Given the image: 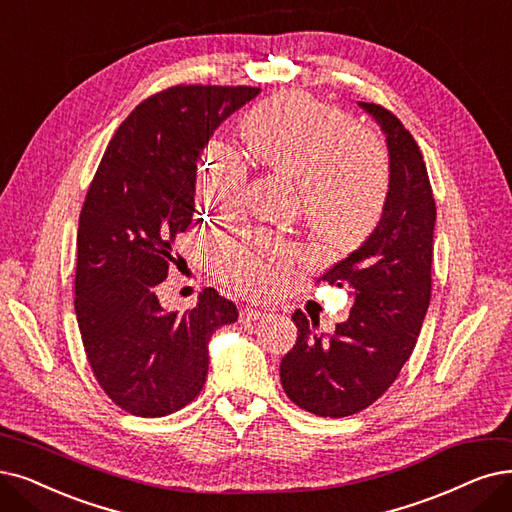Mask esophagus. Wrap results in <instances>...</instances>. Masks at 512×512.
Segmentation results:
<instances>
[{"label":"esophagus","instance_id":"obj_1","mask_svg":"<svg viewBox=\"0 0 512 512\" xmlns=\"http://www.w3.org/2000/svg\"><path fill=\"white\" fill-rule=\"evenodd\" d=\"M260 317H264V311L254 309V306H243V309L239 311V321H241V323H245V321H256V319H260Z\"/></svg>","mask_w":512,"mask_h":512}]
</instances>
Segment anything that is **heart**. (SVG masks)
I'll return each instance as SVG.
<instances>
[{"label":"heart","mask_w":512,"mask_h":512,"mask_svg":"<svg viewBox=\"0 0 512 512\" xmlns=\"http://www.w3.org/2000/svg\"><path fill=\"white\" fill-rule=\"evenodd\" d=\"M250 153L298 180L302 212L325 239L351 243L378 222L391 187V163L382 140L357 128L351 115L300 92L262 100L241 121ZM245 163L222 140L208 145L197 170V193L214 214H233L243 195ZM302 248L267 229L216 235L214 269L250 298L275 296L290 279Z\"/></svg>","instance_id":"b5f03b06"}]
</instances>
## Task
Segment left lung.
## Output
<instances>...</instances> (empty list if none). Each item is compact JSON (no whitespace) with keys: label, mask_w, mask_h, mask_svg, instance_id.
I'll list each match as a JSON object with an SVG mask.
<instances>
[{"label":"left lung","mask_w":512,"mask_h":512,"mask_svg":"<svg viewBox=\"0 0 512 512\" xmlns=\"http://www.w3.org/2000/svg\"><path fill=\"white\" fill-rule=\"evenodd\" d=\"M386 134L391 187L374 233L319 281L349 288L351 315L330 338L319 317L292 315L298 338L281 359L285 395L323 418L353 416L378 401L410 359L433 290L435 197L418 142L395 113L361 102Z\"/></svg>","instance_id":"obj_1"}]
</instances>
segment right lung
Here are the masks:
<instances>
[{
	"mask_svg": "<svg viewBox=\"0 0 512 512\" xmlns=\"http://www.w3.org/2000/svg\"><path fill=\"white\" fill-rule=\"evenodd\" d=\"M252 86H172L126 117L90 182L77 229L75 315L96 382L128 414L182 410L208 376V342L237 321L214 288L168 313L157 285L182 260L195 220V174L214 130L250 102Z\"/></svg>",
	"mask_w": 512,
	"mask_h": 512,
	"instance_id": "1",
	"label": "right lung"
}]
</instances>
